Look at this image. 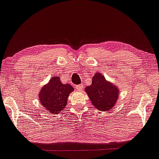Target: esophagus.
I'll list each match as a JSON object with an SVG mask.
<instances>
[{
    "label": "esophagus",
    "mask_w": 159,
    "mask_h": 159,
    "mask_svg": "<svg viewBox=\"0 0 159 159\" xmlns=\"http://www.w3.org/2000/svg\"><path fill=\"white\" fill-rule=\"evenodd\" d=\"M75 88L77 90V91H81V90H82L84 88V86L82 84H79V85H77L75 86Z\"/></svg>",
    "instance_id": "obj_1"
}]
</instances>
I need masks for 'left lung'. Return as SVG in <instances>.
Listing matches in <instances>:
<instances>
[{
  "mask_svg": "<svg viewBox=\"0 0 159 159\" xmlns=\"http://www.w3.org/2000/svg\"><path fill=\"white\" fill-rule=\"evenodd\" d=\"M85 92L93 106L102 111L112 109L117 103L120 93L118 86L107 80L100 73L94 75L92 84L86 86Z\"/></svg>",
  "mask_w": 159,
  "mask_h": 159,
  "instance_id": "8db88e82",
  "label": "left lung"
}]
</instances>
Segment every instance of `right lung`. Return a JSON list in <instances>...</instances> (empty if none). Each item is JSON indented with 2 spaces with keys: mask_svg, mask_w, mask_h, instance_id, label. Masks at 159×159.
I'll list each match as a JSON object with an SVG mask.
<instances>
[{
  "mask_svg": "<svg viewBox=\"0 0 159 159\" xmlns=\"http://www.w3.org/2000/svg\"><path fill=\"white\" fill-rule=\"evenodd\" d=\"M74 89L69 84H62L59 76L52 77L41 89L40 103L52 114H58L67 105L68 98Z\"/></svg>",
  "mask_w": 159,
  "mask_h": 159,
  "instance_id": "add662e5",
  "label": "right lung"
}]
</instances>
